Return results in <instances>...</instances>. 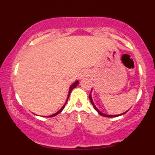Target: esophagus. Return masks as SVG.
Returning a JSON list of instances; mask_svg holds the SVG:
<instances>
[{"label": "esophagus", "instance_id": "obj_1", "mask_svg": "<svg viewBox=\"0 0 155 155\" xmlns=\"http://www.w3.org/2000/svg\"><path fill=\"white\" fill-rule=\"evenodd\" d=\"M81 76H82L83 77L88 76V73L87 72V71H84V72H82V74H81Z\"/></svg>", "mask_w": 155, "mask_h": 155}]
</instances>
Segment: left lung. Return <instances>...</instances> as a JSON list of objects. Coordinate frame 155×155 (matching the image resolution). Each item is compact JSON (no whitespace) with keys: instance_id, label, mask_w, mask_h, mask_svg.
<instances>
[{"instance_id":"left-lung-1","label":"left lung","mask_w":155,"mask_h":155,"mask_svg":"<svg viewBox=\"0 0 155 155\" xmlns=\"http://www.w3.org/2000/svg\"><path fill=\"white\" fill-rule=\"evenodd\" d=\"M92 91V90H91ZM89 97H90V101H91V104H92V106H93V107H94V108H95V109L96 110V111H97V112H98L99 114H100L101 115V116H104V117H118V116H120V115H122V114H125L126 112H124V113H123V114H119V115H107V114H103L102 112H101L100 111H99L98 109H97V108H96V106H95V104H94V103H93V101H92V96H91V93L90 94V96H89Z\"/></svg>"}]
</instances>
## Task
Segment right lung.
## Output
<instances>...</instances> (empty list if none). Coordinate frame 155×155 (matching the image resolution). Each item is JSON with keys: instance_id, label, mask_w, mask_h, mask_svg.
<instances>
[{"instance_id": "obj_1", "label": "right lung", "mask_w": 155, "mask_h": 155, "mask_svg": "<svg viewBox=\"0 0 155 155\" xmlns=\"http://www.w3.org/2000/svg\"><path fill=\"white\" fill-rule=\"evenodd\" d=\"M78 84H79V81H75V82H74V84H73L71 85V87H70V90H69V92H68V98H67V101H66V102H65V104H64V106H63V107H62V108L60 110H59V111H58V112H57V113H55V114H52V115H50V116H48L47 117H54V116H56V115H58V114H60V112H61L62 111H63V108H64V107H65V104H67V101H68V99L69 98V96H70V93H71V92L72 91V90L74 88H75L76 86H77L78 85Z\"/></svg>"}]
</instances>
